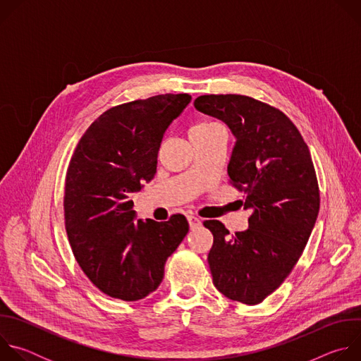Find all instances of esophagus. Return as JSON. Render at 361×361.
<instances>
[{
	"label": "esophagus",
	"mask_w": 361,
	"mask_h": 361,
	"mask_svg": "<svg viewBox=\"0 0 361 361\" xmlns=\"http://www.w3.org/2000/svg\"><path fill=\"white\" fill-rule=\"evenodd\" d=\"M187 220H188V224H190V228H195V227H198L200 224H201V221H200V219L198 217H195V216H192V214H190V216H187Z\"/></svg>",
	"instance_id": "obj_1"
}]
</instances>
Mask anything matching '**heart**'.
<instances>
[{
    "mask_svg": "<svg viewBox=\"0 0 361 361\" xmlns=\"http://www.w3.org/2000/svg\"><path fill=\"white\" fill-rule=\"evenodd\" d=\"M216 127H219V126H216L214 123H209V121H201V123H198V124H195L191 130H190V134H192V133H201V131H209V130H212V128H216Z\"/></svg>",
    "mask_w": 361,
    "mask_h": 361,
    "instance_id": "obj_1",
    "label": "heart"
}]
</instances>
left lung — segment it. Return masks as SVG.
<instances>
[{"mask_svg":"<svg viewBox=\"0 0 361 361\" xmlns=\"http://www.w3.org/2000/svg\"><path fill=\"white\" fill-rule=\"evenodd\" d=\"M194 107L235 137L227 173L251 212L248 228L233 237L221 221H204L214 237L213 283L233 301L259 304L291 273L316 224L320 191L310 149L284 113L259 99L210 94Z\"/></svg>","mask_w":361,"mask_h":361,"instance_id":"left-lung-1","label":"left lung"}]
</instances>
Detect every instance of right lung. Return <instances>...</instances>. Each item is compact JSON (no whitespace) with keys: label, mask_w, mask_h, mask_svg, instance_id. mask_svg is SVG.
<instances>
[{"label":"right lung","mask_w":361,"mask_h":361,"mask_svg":"<svg viewBox=\"0 0 361 361\" xmlns=\"http://www.w3.org/2000/svg\"><path fill=\"white\" fill-rule=\"evenodd\" d=\"M188 94L135 99L102 113L78 141L66 177L64 219L75 260L104 294L137 301L157 290L188 233L183 214L135 219L133 192L154 178L163 135Z\"/></svg>","instance_id":"right-lung-1"}]
</instances>
